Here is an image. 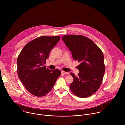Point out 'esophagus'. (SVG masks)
Masks as SVG:
<instances>
[{
	"label": "esophagus",
	"mask_w": 125,
	"mask_h": 125,
	"mask_svg": "<svg viewBox=\"0 0 125 125\" xmlns=\"http://www.w3.org/2000/svg\"><path fill=\"white\" fill-rule=\"evenodd\" d=\"M61 73L62 74H65V75H67V74H69V73L67 72H65V71H61Z\"/></svg>",
	"instance_id": "1"
}]
</instances>
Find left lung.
Listing matches in <instances>:
<instances>
[{
  "label": "left lung",
  "instance_id": "left-lung-1",
  "mask_svg": "<svg viewBox=\"0 0 125 125\" xmlns=\"http://www.w3.org/2000/svg\"><path fill=\"white\" fill-rule=\"evenodd\" d=\"M62 40L72 53L73 59L80 62L78 76L70 73L74 80L70 88L76 96L85 98L100 87L105 67L101 49L91 40L81 35H66Z\"/></svg>",
  "mask_w": 125,
  "mask_h": 125
}]
</instances>
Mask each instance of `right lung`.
Instances as JSON below:
<instances>
[{"label": "right lung", "instance_id": "add662e5", "mask_svg": "<svg viewBox=\"0 0 125 125\" xmlns=\"http://www.w3.org/2000/svg\"><path fill=\"white\" fill-rule=\"evenodd\" d=\"M60 39L59 36H42L28 43L18 57V77L27 91L41 97L48 94L61 75L58 69L50 70L44 64L50 51Z\"/></svg>", "mask_w": 125, "mask_h": 125}]
</instances>
